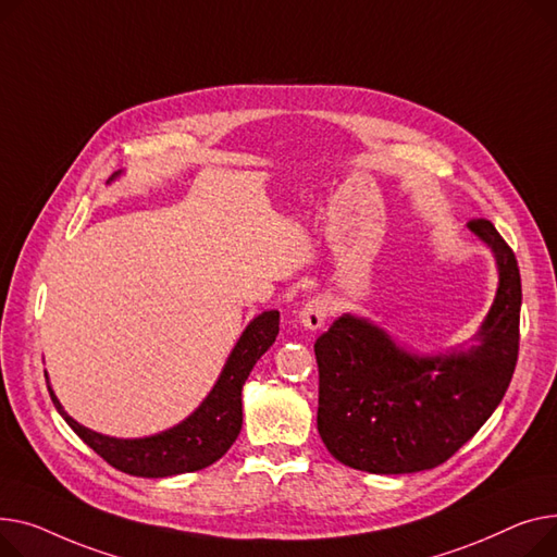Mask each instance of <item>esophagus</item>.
<instances>
[{"label": "esophagus", "mask_w": 557, "mask_h": 557, "mask_svg": "<svg viewBox=\"0 0 557 557\" xmlns=\"http://www.w3.org/2000/svg\"><path fill=\"white\" fill-rule=\"evenodd\" d=\"M329 314H331V301L325 297H314L301 308L299 323L308 331H319L325 323V319H329Z\"/></svg>", "instance_id": "34e87169"}]
</instances>
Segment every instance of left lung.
Masks as SVG:
<instances>
[{
	"mask_svg": "<svg viewBox=\"0 0 557 557\" xmlns=\"http://www.w3.org/2000/svg\"><path fill=\"white\" fill-rule=\"evenodd\" d=\"M470 232L497 263V294L472 344L418 352L369 317L344 312L314 342L317 430L335 459L371 474H409L445 463L493 416L519 348L521 278L493 222Z\"/></svg>",
	"mask_w": 557,
	"mask_h": 557,
	"instance_id": "8db88e82",
	"label": "left lung"
}]
</instances>
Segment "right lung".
Listing matches in <instances>:
<instances>
[{"mask_svg": "<svg viewBox=\"0 0 557 557\" xmlns=\"http://www.w3.org/2000/svg\"><path fill=\"white\" fill-rule=\"evenodd\" d=\"M119 175L121 171L114 173L110 182ZM276 335L278 310H265L253 317L232 352H228L213 388L200 403V407L188 413L182 422L173 424V428L141 438H116L85 428V424L64 411L58 396L53 394L47 371L45 377L58 413L112 468L146 479L186 474L209 468L222 459L226 449L238 438L243 428L245 380L249 377L258 359L276 342Z\"/></svg>", "mask_w": 557, "mask_h": 557, "instance_id": "add662e5", "label": "right lung"}]
</instances>
